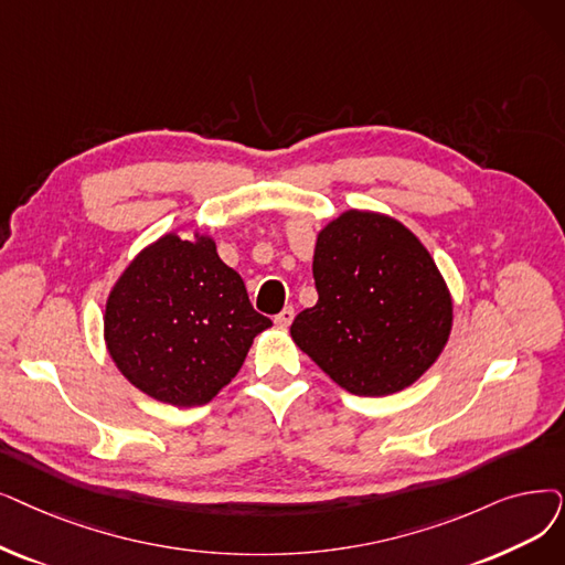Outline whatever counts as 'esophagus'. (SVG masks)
Segmentation results:
<instances>
[{
	"mask_svg": "<svg viewBox=\"0 0 565 565\" xmlns=\"http://www.w3.org/2000/svg\"><path fill=\"white\" fill-rule=\"evenodd\" d=\"M292 318H296V309H292V307H284V309L277 313L275 323H277L279 328H288V326L292 323Z\"/></svg>",
	"mask_w": 565,
	"mask_h": 565,
	"instance_id": "esophagus-1",
	"label": "esophagus"
}]
</instances>
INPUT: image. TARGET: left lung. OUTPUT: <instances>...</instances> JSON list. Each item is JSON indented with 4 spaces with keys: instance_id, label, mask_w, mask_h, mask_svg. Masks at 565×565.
<instances>
[{
    "instance_id": "1",
    "label": "left lung",
    "mask_w": 565,
    "mask_h": 565,
    "mask_svg": "<svg viewBox=\"0 0 565 565\" xmlns=\"http://www.w3.org/2000/svg\"><path fill=\"white\" fill-rule=\"evenodd\" d=\"M318 302L290 337L343 390L385 397L418 381L452 330V298L425 244L397 218L349 210L318 233Z\"/></svg>"
}]
</instances>
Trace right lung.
I'll return each instance as SVG.
<instances>
[{
  "label": "right lung",
  "mask_w": 565,
  "mask_h": 565,
  "mask_svg": "<svg viewBox=\"0 0 565 565\" xmlns=\"http://www.w3.org/2000/svg\"><path fill=\"white\" fill-rule=\"evenodd\" d=\"M168 233L145 247L113 286L106 347L125 379L173 406L207 404L228 385L254 337L273 326L210 235Z\"/></svg>",
  "instance_id": "right-lung-1"
}]
</instances>
